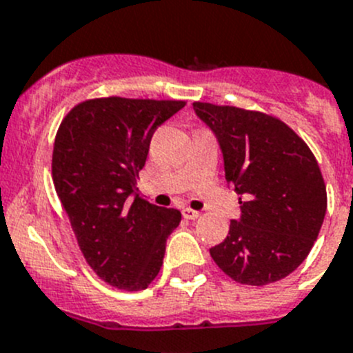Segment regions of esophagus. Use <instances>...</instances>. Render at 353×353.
I'll list each match as a JSON object with an SVG mask.
<instances>
[{
  "label": "esophagus",
  "instance_id": "esophagus-1",
  "mask_svg": "<svg viewBox=\"0 0 353 353\" xmlns=\"http://www.w3.org/2000/svg\"><path fill=\"white\" fill-rule=\"evenodd\" d=\"M183 216L186 217V219H196V217H200V212L199 210H193L190 209V207H186V209H183Z\"/></svg>",
  "mask_w": 353,
  "mask_h": 353
}]
</instances>
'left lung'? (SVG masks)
Wrapping results in <instances>:
<instances>
[{
  "mask_svg": "<svg viewBox=\"0 0 353 353\" xmlns=\"http://www.w3.org/2000/svg\"><path fill=\"white\" fill-rule=\"evenodd\" d=\"M214 132L228 184L240 199V219L210 249L235 282L266 285L294 272L317 240L327 195L310 148L279 118L235 106L193 102Z\"/></svg>",
  "mask_w": 353,
  "mask_h": 353,
  "instance_id": "8db88e82",
  "label": "left lung"
}]
</instances>
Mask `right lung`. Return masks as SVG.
<instances>
[{"label":"right lung","instance_id":"1","mask_svg":"<svg viewBox=\"0 0 353 353\" xmlns=\"http://www.w3.org/2000/svg\"><path fill=\"white\" fill-rule=\"evenodd\" d=\"M184 101L102 97L80 102L62 120L52 177L90 268L110 285L146 289L158 275L181 212L136 193L154 130Z\"/></svg>","mask_w":353,"mask_h":353}]
</instances>
